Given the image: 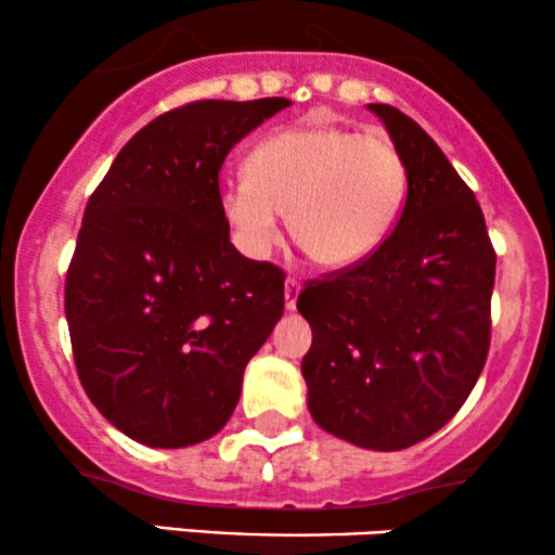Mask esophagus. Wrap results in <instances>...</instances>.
<instances>
[{"label":"esophagus","instance_id":"34e87169","mask_svg":"<svg viewBox=\"0 0 555 555\" xmlns=\"http://www.w3.org/2000/svg\"><path fill=\"white\" fill-rule=\"evenodd\" d=\"M298 293H301V283H298L296 278L285 280V309H288V311L296 309Z\"/></svg>","mask_w":555,"mask_h":555}]
</instances>
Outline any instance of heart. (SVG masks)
I'll list each match as a JSON object with an SVG mask.
<instances>
[{
	"instance_id": "1",
	"label": "heart",
	"mask_w": 555,
	"mask_h": 555,
	"mask_svg": "<svg viewBox=\"0 0 555 555\" xmlns=\"http://www.w3.org/2000/svg\"><path fill=\"white\" fill-rule=\"evenodd\" d=\"M408 197V166L387 134L345 127L285 129L259 142L246 176L220 189L233 244L267 259L288 212L293 241L324 270H348L387 241Z\"/></svg>"
}]
</instances>
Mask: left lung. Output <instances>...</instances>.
<instances>
[{
  "label": "left lung",
  "mask_w": 555,
  "mask_h": 555,
  "mask_svg": "<svg viewBox=\"0 0 555 555\" xmlns=\"http://www.w3.org/2000/svg\"><path fill=\"white\" fill-rule=\"evenodd\" d=\"M369 108L405 158V207L366 262L301 291L311 324L301 374L324 431L397 452L447 426L486 366L496 251L441 147L395 106Z\"/></svg>",
  "instance_id": "obj_1"
}]
</instances>
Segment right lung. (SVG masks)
<instances>
[{"label": "right lung", "instance_id": "add662e5", "mask_svg": "<svg viewBox=\"0 0 555 555\" xmlns=\"http://www.w3.org/2000/svg\"><path fill=\"white\" fill-rule=\"evenodd\" d=\"M288 98L194 101L142 127L90 194L64 283L72 353L90 402L147 447L210 439L244 369L283 317V270L246 259L218 173Z\"/></svg>", "mask_w": 555, "mask_h": 555}]
</instances>
